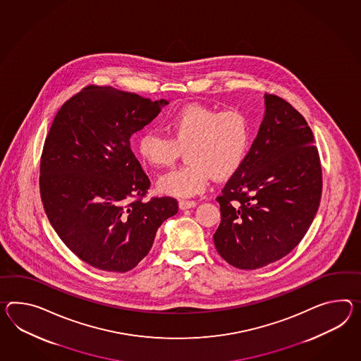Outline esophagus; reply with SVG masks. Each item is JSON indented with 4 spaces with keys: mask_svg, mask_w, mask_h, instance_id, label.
Here are the masks:
<instances>
[{
    "mask_svg": "<svg viewBox=\"0 0 361 361\" xmlns=\"http://www.w3.org/2000/svg\"><path fill=\"white\" fill-rule=\"evenodd\" d=\"M178 206H180L181 210H188V209L195 207L197 202H195V201H184V200H181V201L178 202Z\"/></svg>",
    "mask_w": 361,
    "mask_h": 361,
    "instance_id": "1",
    "label": "esophagus"
}]
</instances>
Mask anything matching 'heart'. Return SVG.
Segmentation results:
<instances>
[{
    "mask_svg": "<svg viewBox=\"0 0 361 361\" xmlns=\"http://www.w3.org/2000/svg\"><path fill=\"white\" fill-rule=\"evenodd\" d=\"M163 126L169 137L147 129L137 141L140 158L151 167H168L185 149L188 164L159 177L160 193L189 198L202 193L212 176L226 180L238 173L250 147V123L240 111L218 112L188 104L168 114Z\"/></svg>",
    "mask_w": 361,
    "mask_h": 361,
    "instance_id": "obj_1",
    "label": "heart"
}]
</instances>
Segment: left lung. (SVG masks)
<instances>
[{"instance_id":"8db88e82","label":"left lung","mask_w":361,"mask_h":361,"mask_svg":"<svg viewBox=\"0 0 361 361\" xmlns=\"http://www.w3.org/2000/svg\"><path fill=\"white\" fill-rule=\"evenodd\" d=\"M264 117L243 167L216 198L214 244L229 264L255 270L292 252L308 232L322 193L313 133L284 99L264 94Z\"/></svg>"}]
</instances>
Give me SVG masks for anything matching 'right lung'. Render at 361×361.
I'll list each match as a JSON object with an SVG mask.
<instances>
[{
  "label": "right lung",
  "mask_w": 361,
  "mask_h": 361,
  "mask_svg": "<svg viewBox=\"0 0 361 361\" xmlns=\"http://www.w3.org/2000/svg\"><path fill=\"white\" fill-rule=\"evenodd\" d=\"M167 104L90 85L62 104L51 125L39 178L45 214L65 245L99 270L134 269L161 223L177 214L172 197L142 201L149 180L129 142Z\"/></svg>",
  "instance_id": "add662e5"
}]
</instances>
